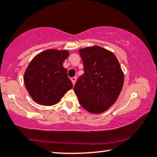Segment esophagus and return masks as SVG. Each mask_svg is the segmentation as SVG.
Masks as SVG:
<instances>
[{"label": "esophagus", "instance_id": "34e87169", "mask_svg": "<svg viewBox=\"0 0 157 157\" xmlns=\"http://www.w3.org/2000/svg\"><path fill=\"white\" fill-rule=\"evenodd\" d=\"M76 79H77V78L76 76H74V77H73V78H71V81H72V83H73V84H75V83H76Z\"/></svg>", "mask_w": 157, "mask_h": 157}]
</instances>
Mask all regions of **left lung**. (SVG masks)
<instances>
[{
    "label": "left lung",
    "mask_w": 157,
    "mask_h": 157,
    "mask_svg": "<svg viewBox=\"0 0 157 157\" xmlns=\"http://www.w3.org/2000/svg\"><path fill=\"white\" fill-rule=\"evenodd\" d=\"M84 74L74 86L81 106L91 113H101L116 102L124 85V74L111 51L98 46L79 49Z\"/></svg>",
    "instance_id": "obj_1"
}]
</instances>
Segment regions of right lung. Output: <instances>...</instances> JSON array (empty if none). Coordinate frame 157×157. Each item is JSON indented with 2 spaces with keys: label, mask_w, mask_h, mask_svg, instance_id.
Masks as SVG:
<instances>
[{
  "label": "right lung",
  "mask_w": 157,
  "mask_h": 157,
  "mask_svg": "<svg viewBox=\"0 0 157 157\" xmlns=\"http://www.w3.org/2000/svg\"><path fill=\"white\" fill-rule=\"evenodd\" d=\"M66 50L48 49L36 56L24 73L23 80L34 101L44 106H53L72 89L63 63L68 57Z\"/></svg>",
  "instance_id": "1"
}]
</instances>
